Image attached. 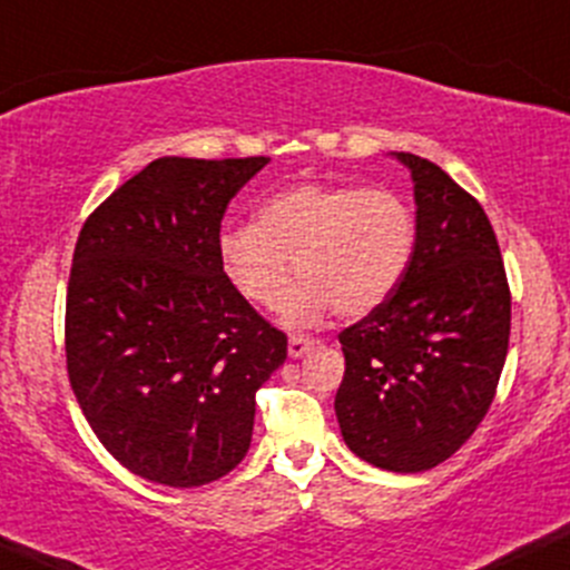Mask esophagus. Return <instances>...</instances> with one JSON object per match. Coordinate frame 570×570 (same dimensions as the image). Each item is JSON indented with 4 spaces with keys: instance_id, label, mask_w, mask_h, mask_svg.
Wrapping results in <instances>:
<instances>
[{
    "instance_id": "34e87169",
    "label": "esophagus",
    "mask_w": 570,
    "mask_h": 570,
    "mask_svg": "<svg viewBox=\"0 0 570 570\" xmlns=\"http://www.w3.org/2000/svg\"><path fill=\"white\" fill-rule=\"evenodd\" d=\"M312 347H314L312 336H303V333H292V336H289V355H292V358H301V355H306Z\"/></svg>"
}]
</instances>
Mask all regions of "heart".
I'll return each instance as SVG.
<instances>
[{
  "mask_svg": "<svg viewBox=\"0 0 570 570\" xmlns=\"http://www.w3.org/2000/svg\"><path fill=\"white\" fill-rule=\"evenodd\" d=\"M416 245V217L392 189L297 184L273 195L256 223L223 232L220 262L239 295L273 306L292 278L303 284L281 306L289 325L364 317L396 289Z\"/></svg>",
  "mask_w": 570,
  "mask_h": 570,
  "instance_id": "heart-1",
  "label": "heart"
}]
</instances>
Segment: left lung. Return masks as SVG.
Masks as SVG:
<instances>
[{"mask_svg":"<svg viewBox=\"0 0 570 570\" xmlns=\"http://www.w3.org/2000/svg\"><path fill=\"white\" fill-rule=\"evenodd\" d=\"M394 157L413 176L416 245L392 295L338 333L336 419L361 461L413 474L485 419L508 358L510 286L480 200L430 159Z\"/></svg>","mask_w":570,"mask_h":570,"instance_id":"obj_1","label":"left lung"}]
</instances>
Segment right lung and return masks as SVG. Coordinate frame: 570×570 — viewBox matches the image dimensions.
Returning a JSON list of instances; mask_svg holds the SVG:
<instances>
[{"instance_id":"right-lung-1","label":"right lung","mask_w":570,"mask_h":570,"mask_svg":"<svg viewBox=\"0 0 570 570\" xmlns=\"http://www.w3.org/2000/svg\"><path fill=\"white\" fill-rule=\"evenodd\" d=\"M267 157H163L85 220L66 295L68 381L105 450L170 488L245 458L286 333L223 273L228 200Z\"/></svg>"}]
</instances>
